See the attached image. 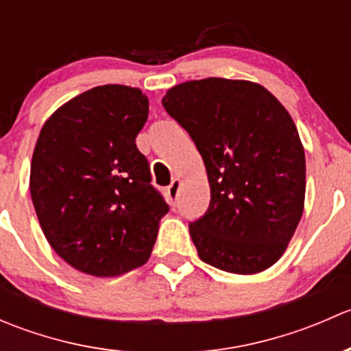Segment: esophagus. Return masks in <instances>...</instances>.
I'll list each match as a JSON object with an SVG mask.
<instances>
[{"instance_id":"obj_1","label":"esophagus","mask_w":351,"mask_h":351,"mask_svg":"<svg viewBox=\"0 0 351 351\" xmlns=\"http://www.w3.org/2000/svg\"><path fill=\"white\" fill-rule=\"evenodd\" d=\"M178 190H180V180L178 178H175L171 182V185L168 186V190H166V192H168V198L171 202H176V198H178Z\"/></svg>"}]
</instances>
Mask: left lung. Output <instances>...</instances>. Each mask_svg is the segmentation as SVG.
I'll use <instances>...</instances> for the list:
<instances>
[{"instance_id": "1", "label": "left lung", "mask_w": 351, "mask_h": 351, "mask_svg": "<svg viewBox=\"0 0 351 351\" xmlns=\"http://www.w3.org/2000/svg\"><path fill=\"white\" fill-rule=\"evenodd\" d=\"M162 107L207 169L210 204L189 224L200 260L229 274L267 270L304 210L306 156L292 117L260 84L224 77L173 86Z\"/></svg>"}]
</instances>
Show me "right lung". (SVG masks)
I'll return each mask as SVG.
<instances>
[{
  "label": "right lung",
  "instance_id": "right-lung-1",
  "mask_svg": "<svg viewBox=\"0 0 351 351\" xmlns=\"http://www.w3.org/2000/svg\"><path fill=\"white\" fill-rule=\"evenodd\" d=\"M147 113L143 91L105 84L67 101L42 127L32 202L49 244L83 274L117 277L146 263L169 210L136 146Z\"/></svg>",
  "mask_w": 351,
  "mask_h": 351
}]
</instances>
